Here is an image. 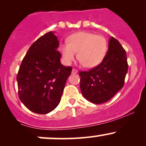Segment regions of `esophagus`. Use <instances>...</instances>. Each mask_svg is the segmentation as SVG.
Wrapping results in <instances>:
<instances>
[{"mask_svg":"<svg viewBox=\"0 0 146 146\" xmlns=\"http://www.w3.org/2000/svg\"><path fill=\"white\" fill-rule=\"evenodd\" d=\"M78 71L75 68H73V70H72V73H73V74H76V73H78Z\"/></svg>","mask_w":146,"mask_h":146,"instance_id":"esophagus-1","label":"esophagus"}]
</instances>
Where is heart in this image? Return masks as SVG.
<instances>
[{
    "label": "heart",
    "instance_id": "heart-1",
    "mask_svg": "<svg viewBox=\"0 0 146 146\" xmlns=\"http://www.w3.org/2000/svg\"><path fill=\"white\" fill-rule=\"evenodd\" d=\"M64 61L70 64L76 57L88 68H93L102 62L107 51V41L104 36L88 31H80L68 38L67 43L60 45Z\"/></svg>",
    "mask_w": 146,
    "mask_h": 146
}]
</instances>
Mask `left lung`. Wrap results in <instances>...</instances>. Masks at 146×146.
Returning <instances> with one entry per match:
<instances>
[{"label": "left lung", "instance_id": "1", "mask_svg": "<svg viewBox=\"0 0 146 146\" xmlns=\"http://www.w3.org/2000/svg\"><path fill=\"white\" fill-rule=\"evenodd\" d=\"M128 68L126 52L119 42L111 37L102 62L89 71L79 73L83 96L96 104L108 101L123 88Z\"/></svg>", "mask_w": 146, "mask_h": 146}]
</instances>
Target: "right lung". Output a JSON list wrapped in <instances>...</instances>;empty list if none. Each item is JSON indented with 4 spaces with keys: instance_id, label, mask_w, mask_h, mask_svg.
Wrapping results in <instances>:
<instances>
[{
    "instance_id": "1",
    "label": "right lung",
    "mask_w": 146,
    "mask_h": 146,
    "mask_svg": "<svg viewBox=\"0 0 146 146\" xmlns=\"http://www.w3.org/2000/svg\"><path fill=\"white\" fill-rule=\"evenodd\" d=\"M59 41L53 31L45 33L27 52L17 78L22 103L38 114L51 112L59 104L71 66L60 62Z\"/></svg>"
}]
</instances>
